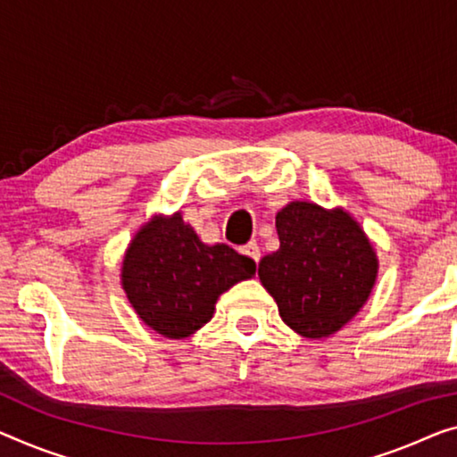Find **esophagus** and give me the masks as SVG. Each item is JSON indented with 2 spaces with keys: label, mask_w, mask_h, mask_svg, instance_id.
I'll use <instances>...</instances> for the list:
<instances>
[{
  "label": "esophagus",
  "mask_w": 457,
  "mask_h": 457,
  "mask_svg": "<svg viewBox=\"0 0 457 457\" xmlns=\"http://www.w3.org/2000/svg\"><path fill=\"white\" fill-rule=\"evenodd\" d=\"M242 254H246L248 258H252L258 264V261H261V246H258L256 242H248L246 246L242 248Z\"/></svg>",
  "instance_id": "1"
}]
</instances>
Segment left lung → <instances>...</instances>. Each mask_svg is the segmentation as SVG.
<instances>
[{
    "mask_svg": "<svg viewBox=\"0 0 457 457\" xmlns=\"http://www.w3.org/2000/svg\"><path fill=\"white\" fill-rule=\"evenodd\" d=\"M275 220L281 244L258 264L262 287L299 337L335 335L371 295L379 270L376 248L343 207L291 201Z\"/></svg>",
    "mask_w": 457,
    "mask_h": 457,
    "instance_id": "8db88e82",
    "label": "left lung"
}]
</instances>
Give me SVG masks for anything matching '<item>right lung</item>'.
<instances>
[{
    "label": "right lung",
    "instance_id": "add662e5",
    "mask_svg": "<svg viewBox=\"0 0 457 457\" xmlns=\"http://www.w3.org/2000/svg\"><path fill=\"white\" fill-rule=\"evenodd\" d=\"M254 272L252 258L226 244L201 242L176 211L137 229L122 256L120 285L143 324L180 340L203 328L220 295Z\"/></svg>",
    "mask_w": 457,
    "mask_h": 457
}]
</instances>
